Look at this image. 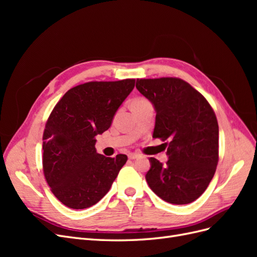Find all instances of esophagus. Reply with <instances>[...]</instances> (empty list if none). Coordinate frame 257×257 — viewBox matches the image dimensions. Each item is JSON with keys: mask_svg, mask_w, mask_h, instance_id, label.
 I'll return each mask as SVG.
<instances>
[{"mask_svg": "<svg viewBox=\"0 0 257 257\" xmlns=\"http://www.w3.org/2000/svg\"><path fill=\"white\" fill-rule=\"evenodd\" d=\"M138 157H139L138 153H128V159H131V160H135Z\"/></svg>", "mask_w": 257, "mask_h": 257, "instance_id": "1", "label": "esophagus"}]
</instances>
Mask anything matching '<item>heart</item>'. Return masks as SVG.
<instances>
[{
	"label": "heart",
	"instance_id": "obj_1",
	"mask_svg": "<svg viewBox=\"0 0 257 257\" xmlns=\"http://www.w3.org/2000/svg\"><path fill=\"white\" fill-rule=\"evenodd\" d=\"M147 102H148V100H146L144 98H136V99L133 100V103H132V105H133V104H145Z\"/></svg>",
	"mask_w": 257,
	"mask_h": 257
}]
</instances>
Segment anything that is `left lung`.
Instances as JSON below:
<instances>
[{
    "mask_svg": "<svg viewBox=\"0 0 257 257\" xmlns=\"http://www.w3.org/2000/svg\"><path fill=\"white\" fill-rule=\"evenodd\" d=\"M136 88L157 112L153 138L168 142L165 165L149 159L147 183L169 204H190L206 191L219 161V125L214 111L182 79H137Z\"/></svg>",
    "mask_w": 257,
    "mask_h": 257,
    "instance_id": "1",
    "label": "left lung"
}]
</instances>
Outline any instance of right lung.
Listing matches in <instances>:
<instances>
[{"label": "right lung", "instance_id": "right-lung-1", "mask_svg": "<svg viewBox=\"0 0 257 257\" xmlns=\"http://www.w3.org/2000/svg\"><path fill=\"white\" fill-rule=\"evenodd\" d=\"M134 87L135 79L91 81L68 90L54 106L44 131L43 168L54 196L66 207L98 203L126 163L125 154H98L95 136L110 127Z\"/></svg>", "mask_w": 257, "mask_h": 257}]
</instances>
